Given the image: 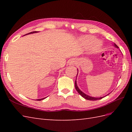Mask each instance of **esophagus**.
Listing matches in <instances>:
<instances>
[{
  "mask_svg": "<svg viewBox=\"0 0 132 132\" xmlns=\"http://www.w3.org/2000/svg\"><path fill=\"white\" fill-rule=\"evenodd\" d=\"M75 62H76V60L74 59H71L70 61L69 64L70 65H74V64H75Z\"/></svg>",
  "mask_w": 132,
  "mask_h": 132,
  "instance_id": "1",
  "label": "esophagus"
}]
</instances>
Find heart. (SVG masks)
Masks as SVG:
<instances>
[{
	"label": "heart",
	"mask_w": 132,
	"mask_h": 132,
	"mask_svg": "<svg viewBox=\"0 0 132 132\" xmlns=\"http://www.w3.org/2000/svg\"><path fill=\"white\" fill-rule=\"evenodd\" d=\"M79 41L82 46L85 47H90L93 44L91 48L95 52L99 51L102 47V43L100 41H96V38L93 36H84L80 38Z\"/></svg>",
	"instance_id": "b5f03b06"
}]
</instances>
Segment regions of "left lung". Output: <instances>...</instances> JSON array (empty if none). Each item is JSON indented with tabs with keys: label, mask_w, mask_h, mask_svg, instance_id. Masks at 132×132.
Instances as JSON below:
<instances>
[{
	"label": "left lung",
	"mask_w": 132,
	"mask_h": 132,
	"mask_svg": "<svg viewBox=\"0 0 132 132\" xmlns=\"http://www.w3.org/2000/svg\"><path fill=\"white\" fill-rule=\"evenodd\" d=\"M114 47H116V48H118V47L116 45V44H114ZM78 73H77V75H78ZM77 79H76V80H75V89H76V90H77V91H78V93L82 97H84V98H85V99H86V100H91V101H95V100H100V99H101V98H102L103 97H91V96H89V95H86V94H84L83 93V92H82L79 89V88L78 87V85H77ZM108 94V95H109Z\"/></svg>",
	"instance_id": "8db88e82"
}]
</instances>
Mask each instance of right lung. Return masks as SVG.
I'll use <instances>...</instances> for the list:
<instances>
[{"instance_id":"add662e5","label":"right lung","mask_w":132,"mask_h":132,"mask_svg":"<svg viewBox=\"0 0 132 132\" xmlns=\"http://www.w3.org/2000/svg\"><path fill=\"white\" fill-rule=\"evenodd\" d=\"M37 32H38L37 31H33V32H30V33H29V34H34V33H37ZM27 34H26V35H27ZM45 98H46V97H45V98H41V99H37V101H41V100H43V99H45Z\"/></svg>"}]
</instances>
